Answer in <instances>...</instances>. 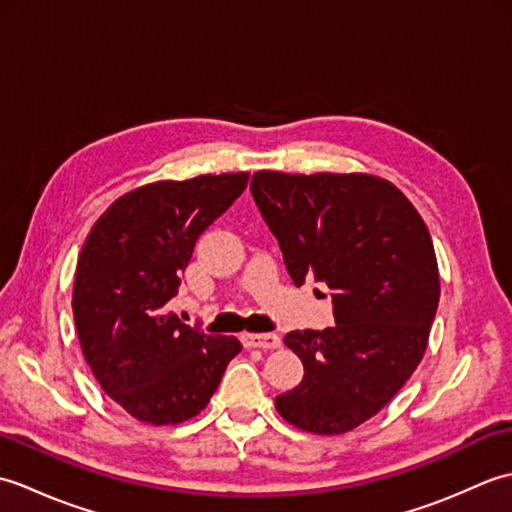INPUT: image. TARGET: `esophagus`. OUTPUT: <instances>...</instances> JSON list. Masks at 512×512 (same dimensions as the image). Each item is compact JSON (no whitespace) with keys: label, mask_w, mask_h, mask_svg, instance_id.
Instances as JSON below:
<instances>
[{"label":"esophagus","mask_w":512,"mask_h":512,"mask_svg":"<svg viewBox=\"0 0 512 512\" xmlns=\"http://www.w3.org/2000/svg\"><path fill=\"white\" fill-rule=\"evenodd\" d=\"M244 347H262V350H275V347L281 345L279 334H253V332H244L242 336Z\"/></svg>","instance_id":"1"}]
</instances>
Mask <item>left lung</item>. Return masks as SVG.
I'll return each mask as SVG.
<instances>
[{
    "mask_svg": "<svg viewBox=\"0 0 512 512\" xmlns=\"http://www.w3.org/2000/svg\"><path fill=\"white\" fill-rule=\"evenodd\" d=\"M250 191L295 286H328L336 321L284 336L303 380L275 407L317 436L352 431L398 394L427 350L440 301L429 228L396 184L372 173L257 171Z\"/></svg>",
    "mask_w": 512,
    "mask_h": 512,
    "instance_id": "1",
    "label": "left lung"
}]
</instances>
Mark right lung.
Instances as JSON below:
<instances>
[{
    "mask_svg": "<svg viewBox=\"0 0 512 512\" xmlns=\"http://www.w3.org/2000/svg\"><path fill=\"white\" fill-rule=\"evenodd\" d=\"M248 184V173L158 180L114 200L85 237L72 312L101 389L129 416L180 424L209 405L235 336H213L167 310L195 242Z\"/></svg>",
    "mask_w": 512,
    "mask_h": 512,
    "instance_id": "obj_1",
    "label": "right lung"
}]
</instances>
